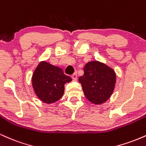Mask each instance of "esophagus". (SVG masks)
Listing matches in <instances>:
<instances>
[{
    "label": "esophagus",
    "instance_id": "34e87169",
    "mask_svg": "<svg viewBox=\"0 0 146 146\" xmlns=\"http://www.w3.org/2000/svg\"><path fill=\"white\" fill-rule=\"evenodd\" d=\"M72 78L74 80H76L77 78H78V74H77V73L76 72V73L73 74L72 75Z\"/></svg>",
    "mask_w": 146,
    "mask_h": 146
}]
</instances>
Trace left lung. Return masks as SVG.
<instances>
[{
	"mask_svg": "<svg viewBox=\"0 0 146 146\" xmlns=\"http://www.w3.org/2000/svg\"><path fill=\"white\" fill-rule=\"evenodd\" d=\"M84 74L79 77L87 99L94 104H103L110 98L116 83V74L112 68L98 61L87 63Z\"/></svg>",
	"mask_w": 146,
	"mask_h": 146,
	"instance_id": "8db88e82",
	"label": "left lung"
}]
</instances>
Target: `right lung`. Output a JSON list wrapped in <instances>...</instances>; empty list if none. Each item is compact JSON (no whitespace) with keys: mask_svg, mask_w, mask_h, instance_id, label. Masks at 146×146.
I'll return each instance as SVG.
<instances>
[{"mask_svg":"<svg viewBox=\"0 0 146 146\" xmlns=\"http://www.w3.org/2000/svg\"><path fill=\"white\" fill-rule=\"evenodd\" d=\"M72 81L63 70L46 61H41L32 76V86L38 98L46 104L56 102L64 94L65 84Z\"/></svg>","mask_w":146,"mask_h":146,"instance_id":"obj_1","label":"right lung"}]
</instances>
